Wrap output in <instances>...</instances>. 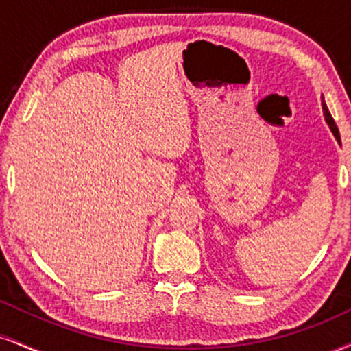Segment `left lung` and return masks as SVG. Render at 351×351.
<instances>
[{
  "label": "left lung",
  "instance_id": "left-lung-1",
  "mask_svg": "<svg viewBox=\"0 0 351 351\" xmlns=\"http://www.w3.org/2000/svg\"><path fill=\"white\" fill-rule=\"evenodd\" d=\"M322 109H324V116H325V121H327V124H328V125H330L332 132H333V135H335V137H337V141H340V134H339V128H337V124H335V121H333L332 114H330V112H328V108H327V104H325V103H322Z\"/></svg>",
  "mask_w": 351,
  "mask_h": 351
}]
</instances>
